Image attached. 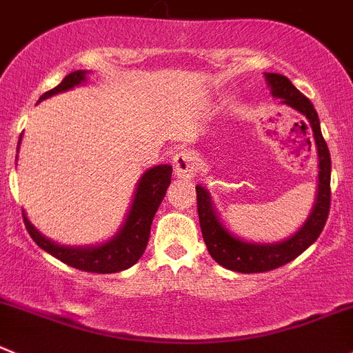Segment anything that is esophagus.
Instances as JSON below:
<instances>
[{
	"instance_id": "34e87169",
	"label": "esophagus",
	"mask_w": 353,
	"mask_h": 353,
	"mask_svg": "<svg viewBox=\"0 0 353 353\" xmlns=\"http://www.w3.org/2000/svg\"><path fill=\"white\" fill-rule=\"evenodd\" d=\"M196 155L193 152H190V150H183V152H179L174 157V170H176V174L179 177L193 176V172L196 170Z\"/></svg>"
}]
</instances>
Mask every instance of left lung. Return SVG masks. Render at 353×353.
<instances>
[{
	"instance_id": "8db88e82",
	"label": "left lung",
	"mask_w": 353,
	"mask_h": 353,
	"mask_svg": "<svg viewBox=\"0 0 353 353\" xmlns=\"http://www.w3.org/2000/svg\"><path fill=\"white\" fill-rule=\"evenodd\" d=\"M265 81L271 85L272 97L281 98L283 103L295 108L309 121L314 141H316L317 155H319V184H317L316 203L302 228L285 241L271 243V245L246 243L232 236L219 221V215L212 205L208 191L198 184V217H200L201 234H203L208 253L215 262L221 263L222 268L229 269V271L245 272V274L272 271V269H278L285 263L292 262L300 253L305 252L323 232L331 205V157L323 132H321L316 108L310 103L309 98L303 97L285 75L265 74Z\"/></svg>"
}]
</instances>
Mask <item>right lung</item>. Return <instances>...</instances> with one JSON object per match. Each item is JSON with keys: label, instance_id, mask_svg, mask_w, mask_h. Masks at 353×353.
<instances>
[{"label": "right lung", "instance_id": "add662e5", "mask_svg": "<svg viewBox=\"0 0 353 353\" xmlns=\"http://www.w3.org/2000/svg\"><path fill=\"white\" fill-rule=\"evenodd\" d=\"M85 70L70 72L57 88L46 91L41 100L53 97V94L63 93V91L72 90L74 85L82 84L85 81ZM22 139V134H20ZM19 139V146H20ZM17 146V152H19ZM172 177V167L170 165H155L146 170L139 179L138 188H136L134 200H132L131 210H129L128 219L124 225L119 229L117 234L108 239L103 245L97 246H61L51 239L44 238L36 228L29 222L26 214L23 215V224L29 231L30 238L36 241L39 248L53 255L54 259L61 260L70 268L81 269L85 272H98V274H110V272H119L134 265L141 255L145 253L146 245L150 239V228L152 221L162 203L165 191L170 184Z\"/></svg>", "mask_w": 353, "mask_h": 353}]
</instances>
